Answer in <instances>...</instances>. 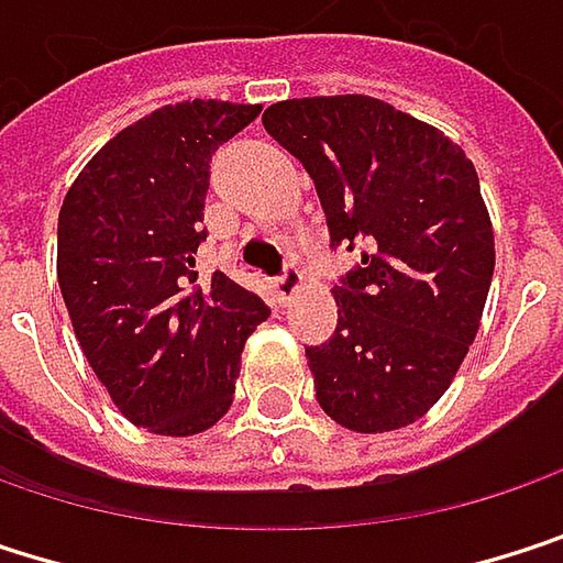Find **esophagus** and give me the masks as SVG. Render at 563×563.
Segmentation results:
<instances>
[{"mask_svg":"<svg viewBox=\"0 0 563 563\" xmlns=\"http://www.w3.org/2000/svg\"><path fill=\"white\" fill-rule=\"evenodd\" d=\"M272 288H275L278 305H291V298H295L298 288H301V275H298L295 268H285V272L272 282Z\"/></svg>","mask_w":563,"mask_h":563,"instance_id":"34e87169","label":"esophagus"}]
</instances>
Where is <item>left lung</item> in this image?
Here are the masks:
<instances>
[{
	"label": "left lung",
	"instance_id": "8db88e82",
	"mask_svg": "<svg viewBox=\"0 0 563 563\" xmlns=\"http://www.w3.org/2000/svg\"><path fill=\"white\" fill-rule=\"evenodd\" d=\"M262 124L314 179L331 245L361 249L331 341L305 347L321 410L354 432L417 422L468 354L495 272L472 159L364 95L282 101Z\"/></svg>",
	"mask_w": 563,
	"mask_h": 563
}]
</instances>
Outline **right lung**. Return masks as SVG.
<instances>
[{
	"mask_svg": "<svg viewBox=\"0 0 563 563\" xmlns=\"http://www.w3.org/2000/svg\"><path fill=\"white\" fill-rule=\"evenodd\" d=\"M258 104H166L108 141L58 212V285L118 410L159 435L225 417L239 357L268 305L216 272L199 282L209 159Z\"/></svg>",
	"mask_w": 563,
	"mask_h": 563,
	"instance_id": "obj_1",
	"label": "right lung"
}]
</instances>
